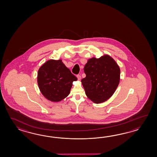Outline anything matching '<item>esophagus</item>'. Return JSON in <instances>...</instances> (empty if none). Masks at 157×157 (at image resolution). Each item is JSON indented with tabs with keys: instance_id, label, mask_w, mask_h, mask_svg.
Listing matches in <instances>:
<instances>
[{
	"instance_id": "34e87169",
	"label": "esophagus",
	"mask_w": 157,
	"mask_h": 157,
	"mask_svg": "<svg viewBox=\"0 0 157 157\" xmlns=\"http://www.w3.org/2000/svg\"><path fill=\"white\" fill-rule=\"evenodd\" d=\"M76 76H77V79H78V80H81V75H77Z\"/></svg>"
}]
</instances>
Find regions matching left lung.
Segmentation results:
<instances>
[{"label":"left lung","mask_w":157,"mask_h":157,"mask_svg":"<svg viewBox=\"0 0 157 157\" xmlns=\"http://www.w3.org/2000/svg\"><path fill=\"white\" fill-rule=\"evenodd\" d=\"M86 77L81 80L87 97L95 103L108 100L120 82V70L110 56L89 59L84 67Z\"/></svg>","instance_id":"left-lung-1"}]
</instances>
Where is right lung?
<instances>
[{
    "mask_svg": "<svg viewBox=\"0 0 157 157\" xmlns=\"http://www.w3.org/2000/svg\"><path fill=\"white\" fill-rule=\"evenodd\" d=\"M77 80L61 60H48L38 71L37 83L40 91L52 101H59L67 97L73 81Z\"/></svg>",
    "mask_w": 157,
    "mask_h": 157,
    "instance_id": "1",
    "label": "right lung"
}]
</instances>
